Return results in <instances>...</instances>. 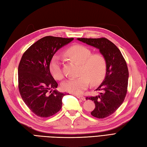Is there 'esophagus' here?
<instances>
[{
	"label": "esophagus",
	"mask_w": 147,
	"mask_h": 147,
	"mask_svg": "<svg viewBox=\"0 0 147 147\" xmlns=\"http://www.w3.org/2000/svg\"><path fill=\"white\" fill-rule=\"evenodd\" d=\"M76 96L77 98L80 99V100H85V98L83 96H81V95H76Z\"/></svg>",
	"instance_id": "esophagus-1"
}]
</instances>
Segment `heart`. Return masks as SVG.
<instances>
[{
    "instance_id": "1",
    "label": "heart",
    "mask_w": 147,
    "mask_h": 147,
    "mask_svg": "<svg viewBox=\"0 0 147 147\" xmlns=\"http://www.w3.org/2000/svg\"><path fill=\"white\" fill-rule=\"evenodd\" d=\"M65 55L71 60L80 65L79 77L71 78L62 83L64 91L72 94H80L88 88L89 82L94 86L100 83L105 76L106 61L100 54L92 55L87 47L77 45L68 49ZM50 71L52 76L57 80L63 78L60 58L54 56L50 62Z\"/></svg>"
}]
</instances>
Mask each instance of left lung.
I'll list each match as a JSON object with an SVG mask.
<instances>
[{
  "instance_id": "8db88e82",
  "label": "left lung",
  "mask_w": 147,
  "mask_h": 147,
  "mask_svg": "<svg viewBox=\"0 0 147 147\" xmlns=\"http://www.w3.org/2000/svg\"><path fill=\"white\" fill-rule=\"evenodd\" d=\"M78 40L100 50L106 61V74L96 90L98 95L86 97L94 101L95 109L91 114L103 119L114 113L123 103L127 93L129 71L126 62L115 45L105 38H78Z\"/></svg>"
}]
</instances>
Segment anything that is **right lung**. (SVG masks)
I'll list each match as a JSON object with an SVG mask.
<instances>
[{
    "mask_svg": "<svg viewBox=\"0 0 147 147\" xmlns=\"http://www.w3.org/2000/svg\"><path fill=\"white\" fill-rule=\"evenodd\" d=\"M73 40L47 36L32 44L22 56L18 67L20 93L36 115L48 117L61 109L66 94L56 89L58 84L51 74L50 62L57 51ZM49 90L50 95L47 93Z\"/></svg>",
    "mask_w": 147,
    "mask_h": 147,
    "instance_id": "1",
    "label": "right lung"
}]
</instances>
